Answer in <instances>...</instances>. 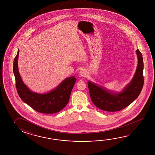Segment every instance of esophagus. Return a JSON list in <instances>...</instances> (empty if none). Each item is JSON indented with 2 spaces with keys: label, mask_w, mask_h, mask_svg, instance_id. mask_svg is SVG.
Masks as SVG:
<instances>
[{
  "label": "esophagus",
  "mask_w": 155,
  "mask_h": 155,
  "mask_svg": "<svg viewBox=\"0 0 155 155\" xmlns=\"http://www.w3.org/2000/svg\"><path fill=\"white\" fill-rule=\"evenodd\" d=\"M86 71L85 70L82 69L80 71V76H82V77H84V76H86Z\"/></svg>",
  "instance_id": "esophagus-1"
}]
</instances>
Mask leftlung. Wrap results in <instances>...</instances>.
<instances>
[{
    "mask_svg": "<svg viewBox=\"0 0 155 155\" xmlns=\"http://www.w3.org/2000/svg\"><path fill=\"white\" fill-rule=\"evenodd\" d=\"M138 64L135 75L131 82L122 92L115 93L109 91L101 86L89 81L90 95L93 104L106 112H115L125 109L137 99L143 85V61L139 50H136Z\"/></svg>",
    "mask_w": 155,
    "mask_h": 155,
    "instance_id": "left-lung-1",
    "label": "left lung"
}]
</instances>
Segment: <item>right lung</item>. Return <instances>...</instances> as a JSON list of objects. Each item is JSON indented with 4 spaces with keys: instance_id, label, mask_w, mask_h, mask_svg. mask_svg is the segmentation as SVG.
Wrapping results in <instances>:
<instances>
[{
    "instance_id": "1",
    "label": "right lung",
    "mask_w": 155,
    "mask_h": 155,
    "mask_svg": "<svg viewBox=\"0 0 155 155\" xmlns=\"http://www.w3.org/2000/svg\"><path fill=\"white\" fill-rule=\"evenodd\" d=\"M19 50L14 60L13 72L17 92L24 102L34 110L43 114L59 112L68 104L76 79L71 76L64 80L55 89L46 94H38L30 90L20 77L18 70V59Z\"/></svg>"
}]
</instances>
